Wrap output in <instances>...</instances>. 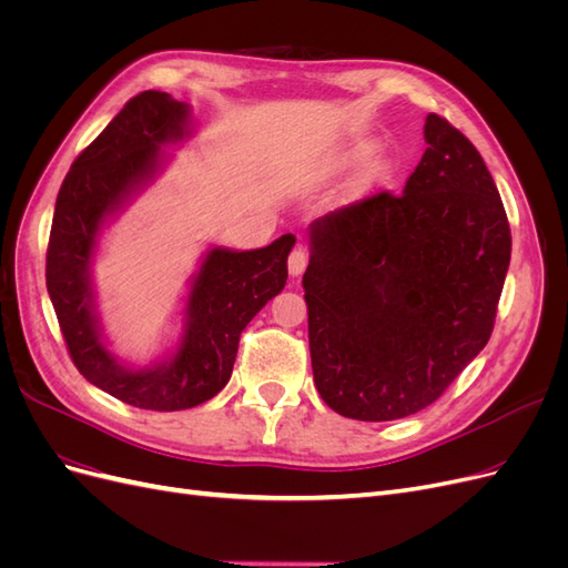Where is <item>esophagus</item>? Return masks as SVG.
<instances>
[{
    "mask_svg": "<svg viewBox=\"0 0 568 568\" xmlns=\"http://www.w3.org/2000/svg\"><path fill=\"white\" fill-rule=\"evenodd\" d=\"M307 267V253L303 248H294L288 255V274L291 277H301Z\"/></svg>",
    "mask_w": 568,
    "mask_h": 568,
    "instance_id": "1",
    "label": "esophagus"
}]
</instances>
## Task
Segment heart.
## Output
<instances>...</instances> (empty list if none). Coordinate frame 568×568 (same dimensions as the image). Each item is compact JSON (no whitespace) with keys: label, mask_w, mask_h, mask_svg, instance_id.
<instances>
[{"label":"heart","mask_w":568,"mask_h":568,"mask_svg":"<svg viewBox=\"0 0 568 568\" xmlns=\"http://www.w3.org/2000/svg\"><path fill=\"white\" fill-rule=\"evenodd\" d=\"M365 151H367V149H359V153H365Z\"/></svg>","instance_id":"1"}]
</instances>
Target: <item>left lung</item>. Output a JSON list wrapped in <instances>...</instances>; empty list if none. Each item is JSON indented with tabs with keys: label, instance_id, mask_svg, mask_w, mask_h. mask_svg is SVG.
<instances>
[{
	"label": "left lung",
	"instance_id": "1",
	"mask_svg": "<svg viewBox=\"0 0 568 568\" xmlns=\"http://www.w3.org/2000/svg\"><path fill=\"white\" fill-rule=\"evenodd\" d=\"M426 151L403 194L379 192L311 227L303 274L322 400L390 422L438 400L486 348L511 232L476 146L428 113Z\"/></svg>",
	"mask_w": 568,
	"mask_h": 568
}]
</instances>
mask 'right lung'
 <instances>
[{
	"instance_id": "add662e5",
	"label": "right lung",
	"mask_w": 568,
	"mask_h": 568,
	"mask_svg": "<svg viewBox=\"0 0 568 568\" xmlns=\"http://www.w3.org/2000/svg\"><path fill=\"white\" fill-rule=\"evenodd\" d=\"M189 134V106L165 92L132 97L84 149L59 189L47 246V291L68 355L97 388L128 405L156 412L196 407L232 376L246 324L286 284L294 234L255 251L213 248L186 298L175 355L144 369L120 365L101 341L90 263L104 220L153 178L161 146Z\"/></svg>"
}]
</instances>
